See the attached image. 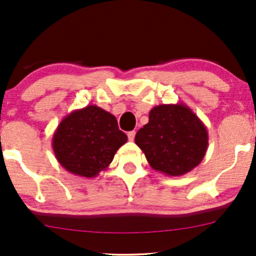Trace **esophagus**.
I'll return each instance as SVG.
<instances>
[{"instance_id":"34e87169","label":"esophagus","mask_w":256,"mask_h":256,"mask_svg":"<svg viewBox=\"0 0 256 256\" xmlns=\"http://www.w3.org/2000/svg\"><path fill=\"white\" fill-rule=\"evenodd\" d=\"M135 134H136V132H135V130H132V132H129V133L127 134V135H128V138H129V141H134V138H135Z\"/></svg>"}]
</instances>
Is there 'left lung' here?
Here are the masks:
<instances>
[{
	"label": "left lung",
	"instance_id": "left-lung-1",
	"mask_svg": "<svg viewBox=\"0 0 256 256\" xmlns=\"http://www.w3.org/2000/svg\"><path fill=\"white\" fill-rule=\"evenodd\" d=\"M208 141L203 121L182 102L154 106L150 121L135 135L150 167L168 176L186 174L200 165Z\"/></svg>",
	"mask_w": 256,
	"mask_h": 256
}]
</instances>
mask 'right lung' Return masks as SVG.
I'll return each instance as SVG.
<instances>
[{
	"instance_id": "obj_1",
	"label": "right lung",
	"mask_w": 256,
	"mask_h": 256,
	"mask_svg": "<svg viewBox=\"0 0 256 256\" xmlns=\"http://www.w3.org/2000/svg\"><path fill=\"white\" fill-rule=\"evenodd\" d=\"M128 138L112 114L91 104L62 120L52 138L56 159L72 174L94 178L112 164Z\"/></svg>"
}]
</instances>
